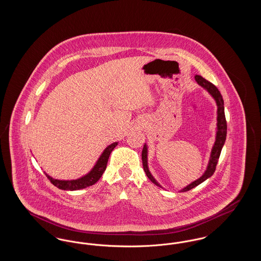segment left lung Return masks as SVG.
I'll return each instance as SVG.
<instances>
[{"instance_id": "8db88e82", "label": "left lung", "mask_w": 261, "mask_h": 261, "mask_svg": "<svg viewBox=\"0 0 261 261\" xmlns=\"http://www.w3.org/2000/svg\"><path fill=\"white\" fill-rule=\"evenodd\" d=\"M195 79L198 82V84L203 88H205L211 93V96L216 100V103H217V107H218V109H217V134H216L215 144H214L213 149L211 151V159L210 163H208V166H207V170L197 181L193 182L189 186L184 188L182 190V192H187V191L192 190L193 188L198 186L200 183L205 181L207 178L211 177L212 174L214 173V171L216 169L217 162H218L219 156H220V153H221V149L223 148L224 143H225V140H226V135H227V121H226V118H225L224 100L222 99V95L220 94V92L218 91V89L215 85H213L211 82L207 81L206 79H204L202 76L197 74L195 76ZM147 153H148L147 146L145 145L144 148H143V150H142V162H143L144 170L147 174L148 178L153 184H155L156 186L162 187L153 179L151 174L149 173V168H148V161H147Z\"/></svg>"}]
</instances>
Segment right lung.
I'll use <instances>...</instances> for the list:
<instances>
[{
  "instance_id": "obj_1",
  "label": "right lung",
  "mask_w": 261,
  "mask_h": 261,
  "mask_svg": "<svg viewBox=\"0 0 261 261\" xmlns=\"http://www.w3.org/2000/svg\"><path fill=\"white\" fill-rule=\"evenodd\" d=\"M116 146H117V143H113L112 145H110L107 149H105L102 154L100 155L99 161L97 162L96 165L94 166V168L91 170V172L88 173L87 175H85L84 177L80 178V179L71 180V181H62V180L53 179L47 174H46V176L54 186H56L57 188L61 189V190L75 191V190H80V189H84V188L92 186L96 182H98V180L101 177L102 173L105 172V170L107 168V164H108L110 154H111L112 149H114Z\"/></svg>"
}]
</instances>
